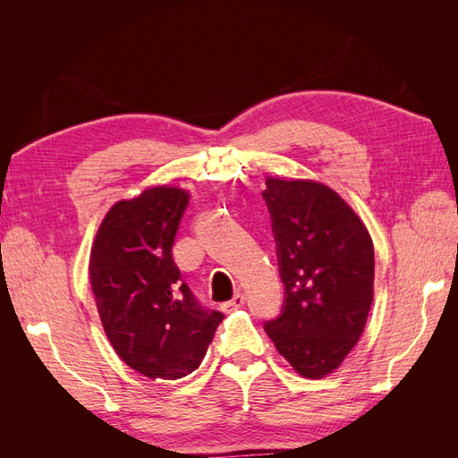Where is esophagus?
Wrapping results in <instances>:
<instances>
[{
    "instance_id": "obj_1",
    "label": "esophagus",
    "mask_w": 458,
    "mask_h": 458,
    "mask_svg": "<svg viewBox=\"0 0 458 458\" xmlns=\"http://www.w3.org/2000/svg\"><path fill=\"white\" fill-rule=\"evenodd\" d=\"M242 303H244V294H242V293H237V294L233 296L231 301H227V303H224V306H221V310H224V311L239 310V308H242Z\"/></svg>"
}]
</instances>
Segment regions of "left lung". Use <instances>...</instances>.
I'll use <instances>...</instances> for the list:
<instances>
[{"instance_id": "left-lung-1", "label": "left lung", "mask_w": 458, "mask_h": 458, "mask_svg": "<svg viewBox=\"0 0 458 458\" xmlns=\"http://www.w3.org/2000/svg\"><path fill=\"white\" fill-rule=\"evenodd\" d=\"M284 284L281 317L266 323L276 352L303 378L335 372L367 325L374 294L369 229L335 189L313 179L267 177Z\"/></svg>"}]
</instances>
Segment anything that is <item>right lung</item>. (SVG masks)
Wrapping results in <instances>:
<instances>
[{
  "instance_id": "1",
  "label": "right lung",
  "mask_w": 458,
  "mask_h": 458,
  "mask_svg": "<svg viewBox=\"0 0 458 458\" xmlns=\"http://www.w3.org/2000/svg\"><path fill=\"white\" fill-rule=\"evenodd\" d=\"M189 192L158 185L118 200L103 217L89 254V281L108 342L123 363L152 380L197 370L219 311L202 310L172 259Z\"/></svg>"
}]
</instances>
